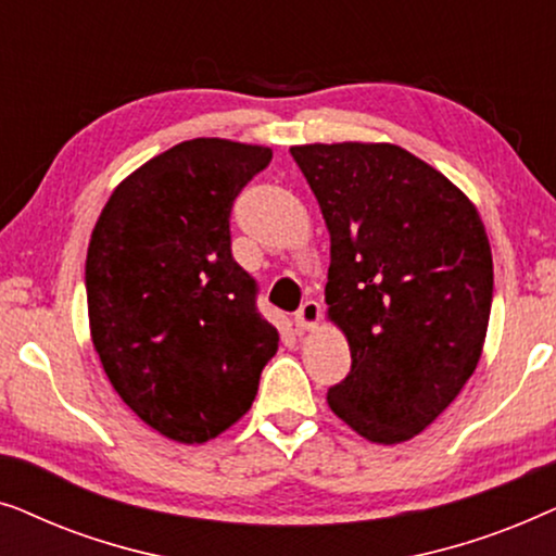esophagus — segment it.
<instances>
[{"mask_svg":"<svg viewBox=\"0 0 556 556\" xmlns=\"http://www.w3.org/2000/svg\"><path fill=\"white\" fill-rule=\"evenodd\" d=\"M318 321H321V303L318 301H306L299 311H295V326H299L301 331L316 329Z\"/></svg>","mask_w":556,"mask_h":556,"instance_id":"34e87169","label":"esophagus"}]
</instances>
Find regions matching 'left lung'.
Returning a JSON list of instances; mask_svg holds the SVG:
<instances>
[{
    "instance_id": "1",
    "label": "left lung",
    "mask_w": 556,
    "mask_h": 556,
    "mask_svg": "<svg viewBox=\"0 0 556 556\" xmlns=\"http://www.w3.org/2000/svg\"><path fill=\"white\" fill-rule=\"evenodd\" d=\"M331 235L329 318L352 371L329 407L371 443L422 432L473 375L489 329L493 261L478 210L392 143L291 147Z\"/></svg>"
}]
</instances>
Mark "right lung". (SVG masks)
Listing matches in <instances>:
<instances>
[{"label": "right lung", "instance_id": "add662e5", "mask_svg": "<svg viewBox=\"0 0 556 556\" xmlns=\"http://www.w3.org/2000/svg\"><path fill=\"white\" fill-rule=\"evenodd\" d=\"M270 159L250 143L181 141L121 181L90 235L96 352L121 400L177 443L238 422L278 352L230 238L235 200Z\"/></svg>", "mask_w": 556, "mask_h": 556}]
</instances>
